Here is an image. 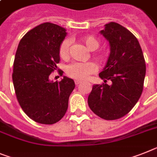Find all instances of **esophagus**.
Wrapping results in <instances>:
<instances>
[{"label":"esophagus","mask_w":157,"mask_h":157,"mask_svg":"<svg viewBox=\"0 0 157 157\" xmlns=\"http://www.w3.org/2000/svg\"><path fill=\"white\" fill-rule=\"evenodd\" d=\"M75 84L76 85H78V84H80L81 83V81H79V80H75Z\"/></svg>","instance_id":"1"}]
</instances>
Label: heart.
<instances>
[{
    "label": "heart",
    "instance_id": "1",
    "mask_svg": "<svg viewBox=\"0 0 157 157\" xmlns=\"http://www.w3.org/2000/svg\"><path fill=\"white\" fill-rule=\"evenodd\" d=\"M82 41L84 43L86 48L90 51L96 50L99 47V41L96 37L93 36H86L82 38ZM70 40L66 39L61 43L59 46V56L63 59H66L69 56V47H70ZM105 54L101 52L95 56L96 59L98 61H103L105 59ZM97 71V67L94 63H74L71 65L67 66L66 69V72L69 77L75 78L77 80H84L86 79L90 75L94 73Z\"/></svg>",
    "mask_w": 157,
    "mask_h": 157
}]
</instances>
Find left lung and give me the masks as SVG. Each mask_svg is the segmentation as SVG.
<instances>
[{
	"instance_id": "left-lung-1",
	"label": "left lung",
	"mask_w": 157,
	"mask_h": 157,
	"mask_svg": "<svg viewBox=\"0 0 157 157\" xmlns=\"http://www.w3.org/2000/svg\"><path fill=\"white\" fill-rule=\"evenodd\" d=\"M100 34L109 42L110 53L99 74L104 83L93 86L88 105L98 117L116 120L126 115L138 101L145 77V61L137 39L124 27L110 22ZM107 81L111 84L108 85Z\"/></svg>"
}]
</instances>
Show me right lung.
I'll use <instances>...</instances> for the list:
<instances>
[{
    "mask_svg": "<svg viewBox=\"0 0 157 157\" xmlns=\"http://www.w3.org/2000/svg\"><path fill=\"white\" fill-rule=\"evenodd\" d=\"M67 34L63 27L44 23L24 36L16 52L13 82L17 100L24 112L40 124L62 119L75 86L67 76L60 82L49 78L59 63V46Z\"/></svg>",
    "mask_w": 157,
    "mask_h": 157,
    "instance_id": "obj_1",
    "label": "right lung"
}]
</instances>
